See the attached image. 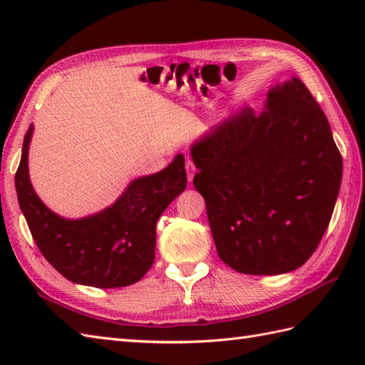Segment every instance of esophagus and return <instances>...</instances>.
<instances>
[{
	"instance_id": "1",
	"label": "esophagus",
	"mask_w": 365,
	"mask_h": 365,
	"mask_svg": "<svg viewBox=\"0 0 365 365\" xmlns=\"http://www.w3.org/2000/svg\"><path fill=\"white\" fill-rule=\"evenodd\" d=\"M185 168H187L188 182L191 183L192 182V177H195V173H196V166H195V163L191 161V158H187V165H185Z\"/></svg>"
}]
</instances>
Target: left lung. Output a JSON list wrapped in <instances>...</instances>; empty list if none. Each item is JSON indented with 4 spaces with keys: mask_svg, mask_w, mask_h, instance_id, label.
Here are the masks:
<instances>
[{
    "mask_svg": "<svg viewBox=\"0 0 365 365\" xmlns=\"http://www.w3.org/2000/svg\"><path fill=\"white\" fill-rule=\"evenodd\" d=\"M220 259L243 274L304 265L328 229L342 157L301 80L274 84L263 111L245 106L191 145Z\"/></svg>",
    "mask_w": 365,
    "mask_h": 365,
    "instance_id": "8db88e82",
    "label": "left lung"
}]
</instances>
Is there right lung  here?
Returning a JSON list of instances; mask_svg holds the SVG:
<instances>
[{
    "instance_id": "add662e5",
    "label": "right lung",
    "mask_w": 365,
    "mask_h": 365,
    "mask_svg": "<svg viewBox=\"0 0 365 365\" xmlns=\"http://www.w3.org/2000/svg\"><path fill=\"white\" fill-rule=\"evenodd\" d=\"M34 125L23 139L15 174L19 204L43 257L68 281L97 289L138 282L155 260L157 221L187 188L182 153L157 174L131 180L119 199L86 218L67 220L46 207L29 180L28 152Z\"/></svg>"
}]
</instances>
